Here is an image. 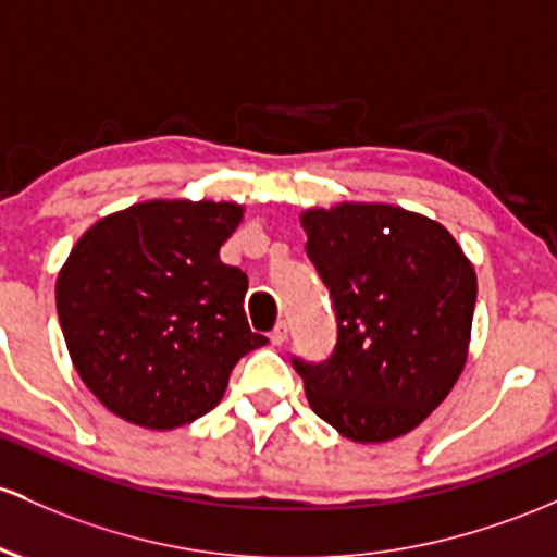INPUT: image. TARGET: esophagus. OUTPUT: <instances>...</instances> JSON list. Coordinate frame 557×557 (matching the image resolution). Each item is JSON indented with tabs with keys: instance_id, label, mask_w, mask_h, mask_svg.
<instances>
[{
	"instance_id": "1",
	"label": "esophagus",
	"mask_w": 557,
	"mask_h": 557,
	"mask_svg": "<svg viewBox=\"0 0 557 557\" xmlns=\"http://www.w3.org/2000/svg\"><path fill=\"white\" fill-rule=\"evenodd\" d=\"M269 341H272L274 346H283L285 341H288V325H285V322H277V327L272 330V335H269Z\"/></svg>"
}]
</instances>
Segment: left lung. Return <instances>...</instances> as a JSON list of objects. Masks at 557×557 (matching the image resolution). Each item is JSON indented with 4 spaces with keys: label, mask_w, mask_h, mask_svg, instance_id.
<instances>
[{
    "label": "left lung",
    "mask_w": 557,
    "mask_h": 557,
    "mask_svg": "<svg viewBox=\"0 0 557 557\" xmlns=\"http://www.w3.org/2000/svg\"><path fill=\"white\" fill-rule=\"evenodd\" d=\"M301 227L338 320L327 362H293L309 405L357 444L405 436L466 368L475 269L444 224L401 206H314Z\"/></svg>",
    "instance_id": "1"
}]
</instances>
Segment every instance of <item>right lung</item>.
I'll use <instances>...</instances> for the list:
<instances>
[{
	"label": "right lung",
	"mask_w": 557,
	"mask_h": 557,
	"mask_svg": "<svg viewBox=\"0 0 557 557\" xmlns=\"http://www.w3.org/2000/svg\"><path fill=\"white\" fill-rule=\"evenodd\" d=\"M235 200L156 198L102 216L54 283L78 377L126 423L171 431L211 412L250 333L248 277L219 259L243 222Z\"/></svg>",
	"instance_id": "add662e5"
}]
</instances>
